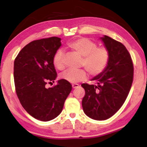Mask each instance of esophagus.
Instances as JSON below:
<instances>
[{
	"instance_id": "obj_1",
	"label": "esophagus",
	"mask_w": 147,
	"mask_h": 147,
	"mask_svg": "<svg viewBox=\"0 0 147 147\" xmlns=\"http://www.w3.org/2000/svg\"><path fill=\"white\" fill-rule=\"evenodd\" d=\"M71 86L73 88H76L79 87V84H73Z\"/></svg>"
}]
</instances>
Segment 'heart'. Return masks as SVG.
Returning <instances> with one entry per match:
<instances>
[{
  "mask_svg": "<svg viewBox=\"0 0 147 147\" xmlns=\"http://www.w3.org/2000/svg\"><path fill=\"white\" fill-rule=\"evenodd\" d=\"M67 46L74 53L83 57L82 65L91 76H95L101 74L107 65L109 60L108 50L104 47H97L96 43L86 38L74 40L68 43ZM53 63L56 69H64L63 52L61 49L57 50L55 53ZM60 78L70 83H76L85 79L86 73L84 69H67L60 75Z\"/></svg>",
  "mask_w": 147,
  "mask_h": 147,
  "instance_id": "b5f03b06",
  "label": "heart"
}]
</instances>
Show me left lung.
Returning a JSON list of instances; mask_svg holds the SVG:
<instances>
[{
    "label": "left lung",
    "instance_id": "8db88e82",
    "mask_svg": "<svg viewBox=\"0 0 147 147\" xmlns=\"http://www.w3.org/2000/svg\"><path fill=\"white\" fill-rule=\"evenodd\" d=\"M100 39L109 53V60L104 71L91 80L96 84H82L86 92L82 108L88 117L104 120L125 102L133 80V64L123 44L106 35Z\"/></svg>",
    "mask_w": 147,
    "mask_h": 147
}]
</instances>
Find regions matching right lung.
I'll return each instance as SVG.
<instances>
[{
  "label": "right lung",
  "mask_w": 147,
  "mask_h": 147,
  "mask_svg": "<svg viewBox=\"0 0 147 147\" xmlns=\"http://www.w3.org/2000/svg\"><path fill=\"white\" fill-rule=\"evenodd\" d=\"M61 38L35 40L21 50L14 62V80L21 105L30 115L41 121L54 119L61 113L71 91L69 82L59 80L57 85L46 88L57 78L53 59L61 47Z\"/></svg>",
  "instance_id": "add662e5"
}]
</instances>
